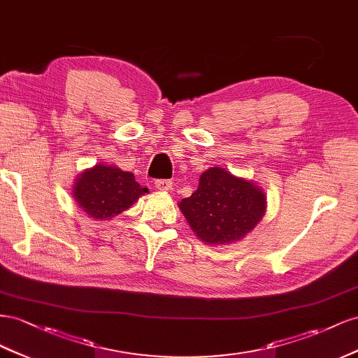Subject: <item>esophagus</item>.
Masks as SVG:
<instances>
[{"instance_id": "34e87169", "label": "esophagus", "mask_w": 358, "mask_h": 358, "mask_svg": "<svg viewBox=\"0 0 358 358\" xmlns=\"http://www.w3.org/2000/svg\"><path fill=\"white\" fill-rule=\"evenodd\" d=\"M155 186L160 192H171L172 190V182L169 180H157L155 182Z\"/></svg>"}]
</instances>
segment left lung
<instances>
[{
  "instance_id": "1",
  "label": "left lung",
  "mask_w": 358,
  "mask_h": 358,
  "mask_svg": "<svg viewBox=\"0 0 358 358\" xmlns=\"http://www.w3.org/2000/svg\"><path fill=\"white\" fill-rule=\"evenodd\" d=\"M178 207L201 241L224 246L255 229L267 210V196L253 181L214 166L201 173L196 192Z\"/></svg>"
}]
</instances>
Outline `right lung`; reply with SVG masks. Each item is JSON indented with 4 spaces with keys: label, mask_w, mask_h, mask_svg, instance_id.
Wrapping results in <instances>:
<instances>
[{
    "label": "right lung",
    "mask_w": 358,
    "mask_h": 358,
    "mask_svg": "<svg viewBox=\"0 0 358 358\" xmlns=\"http://www.w3.org/2000/svg\"><path fill=\"white\" fill-rule=\"evenodd\" d=\"M145 193L148 189L139 186L134 173L105 163L79 173L71 190L78 206L94 220H110Z\"/></svg>",
    "instance_id": "1"
}]
</instances>
